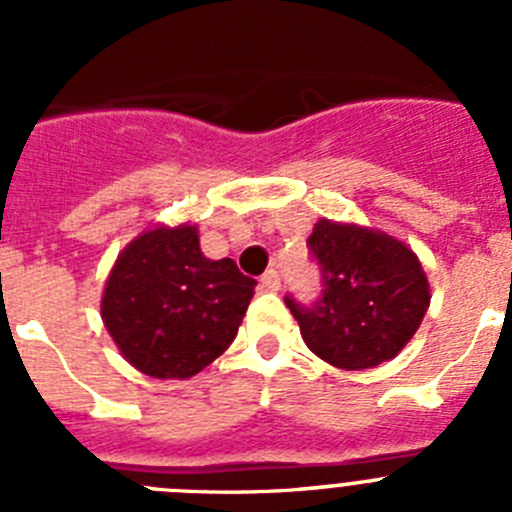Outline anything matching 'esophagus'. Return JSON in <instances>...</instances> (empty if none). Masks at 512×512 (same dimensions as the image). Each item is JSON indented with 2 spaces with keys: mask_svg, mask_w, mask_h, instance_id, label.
Segmentation results:
<instances>
[{
  "mask_svg": "<svg viewBox=\"0 0 512 512\" xmlns=\"http://www.w3.org/2000/svg\"><path fill=\"white\" fill-rule=\"evenodd\" d=\"M261 284H264V289H269V292H277V289L282 287V277H279V271H274V269L266 271L264 277H261Z\"/></svg>",
  "mask_w": 512,
  "mask_h": 512,
  "instance_id": "34e87169",
  "label": "esophagus"
}]
</instances>
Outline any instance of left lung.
<instances>
[{
  "label": "left lung",
  "instance_id": "8db88e82",
  "mask_svg": "<svg viewBox=\"0 0 512 512\" xmlns=\"http://www.w3.org/2000/svg\"><path fill=\"white\" fill-rule=\"evenodd\" d=\"M307 246L323 274V295L310 307L284 297L307 348L346 372L395 359L431 305L418 256L382 230L325 217Z\"/></svg>",
  "mask_w": 512,
  "mask_h": 512
}]
</instances>
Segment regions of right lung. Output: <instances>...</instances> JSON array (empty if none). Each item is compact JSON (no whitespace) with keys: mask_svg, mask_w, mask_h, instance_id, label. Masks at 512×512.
Listing matches in <instances>:
<instances>
[{"mask_svg":"<svg viewBox=\"0 0 512 512\" xmlns=\"http://www.w3.org/2000/svg\"><path fill=\"white\" fill-rule=\"evenodd\" d=\"M253 287L233 259H207L197 225H156L117 256L102 320L138 372L189 379L233 343Z\"/></svg>","mask_w":512,"mask_h":512,"instance_id":"obj_1","label":"right lung"}]
</instances>
